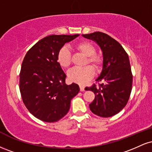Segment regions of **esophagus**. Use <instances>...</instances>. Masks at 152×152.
Masks as SVG:
<instances>
[{
  "label": "esophagus",
  "instance_id": "34e87169",
  "mask_svg": "<svg viewBox=\"0 0 152 152\" xmlns=\"http://www.w3.org/2000/svg\"><path fill=\"white\" fill-rule=\"evenodd\" d=\"M84 86H82V85H80V90H81V91H84Z\"/></svg>",
  "mask_w": 152,
  "mask_h": 152
}]
</instances>
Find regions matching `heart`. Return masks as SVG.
I'll use <instances>...</instances> for the list:
<instances>
[{
	"mask_svg": "<svg viewBox=\"0 0 152 152\" xmlns=\"http://www.w3.org/2000/svg\"><path fill=\"white\" fill-rule=\"evenodd\" d=\"M75 47L81 53L87 56L86 64H91L96 70L101 69L103 63L102 58L100 55L95 53L96 48L91 43L87 41H81L76 44ZM57 60L58 64L64 68H68L71 65V55L68 47L64 46L59 50ZM94 75V69L92 66H86L82 68L76 67L71 69L68 73V77L71 81L83 85L89 81Z\"/></svg>",
	"mask_w": 152,
	"mask_h": 152,
	"instance_id": "1",
	"label": "heart"
}]
</instances>
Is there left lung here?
Here are the masks:
<instances>
[{
    "instance_id": "obj_1",
    "label": "left lung",
    "mask_w": 152,
    "mask_h": 152,
    "mask_svg": "<svg viewBox=\"0 0 152 152\" xmlns=\"http://www.w3.org/2000/svg\"><path fill=\"white\" fill-rule=\"evenodd\" d=\"M93 40L103 52V68L97 82L86 90L93 91L95 99L89 104L91 111L101 117H111L126 105L132 88V76L128 54L118 41L102 32L83 34Z\"/></svg>"
}]
</instances>
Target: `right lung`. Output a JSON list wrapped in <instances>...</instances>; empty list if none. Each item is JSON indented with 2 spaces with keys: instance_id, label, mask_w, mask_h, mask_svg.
Listing matches in <instances>:
<instances>
[{
  "instance_id": "obj_1",
  "label": "right lung",
  "mask_w": 152,
  "mask_h": 152,
  "mask_svg": "<svg viewBox=\"0 0 152 152\" xmlns=\"http://www.w3.org/2000/svg\"><path fill=\"white\" fill-rule=\"evenodd\" d=\"M79 36L51 35L38 41L26 54L19 88L26 107L45 122L60 120L69 112L71 101L79 92L76 83L67 85L66 75L57 60L59 50Z\"/></svg>"
}]
</instances>
